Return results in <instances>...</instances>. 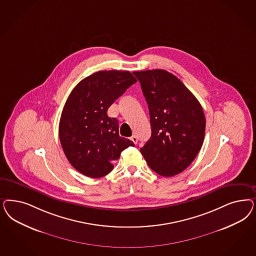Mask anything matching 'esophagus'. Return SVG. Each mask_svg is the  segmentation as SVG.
<instances>
[{
    "label": "esophagus",
    "mask_w": 256,
    "mask_h": 256,
    "mask_svg": "<svg viewBox=\"0 0 256 256\" xmlns=\"http://www.w3.org/2000/svg\"><path fill=\"white\" fill-rule=\"evenodd\" d=\"M131 140H132L134 144H136V143H138V138H136V136H132V138H131Z\"/></svg>",
    "instance_id": "obj_1"
}]
</instances>
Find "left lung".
I'll use <instances>...</instances> for the list:
<instances>
[{
  "instance_id": "obj_1",
  "label": "left lung",
  "mask_w": 256,
  "mask_h": 256,
  "mask_svg": "<svg viewBox=\"0 0 256 256\" xmlns=\"http://www.w3.org/2000/svg\"><path fill=\"white\" fill-rule=\"evenodd\" d=\"M148 104L152 136L140 148L148 166L172 177L193 162L202 146L206 116L182 82L164 70L134 72Z\"/></svg>"
}]
</instances>
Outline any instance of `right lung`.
<instances>
[{
    "label": "right lung",
    "mask_w": 256,
    "mask_h": 256,
    "mask_svg": "<svg viewBox=\"0 0 256 256\" xmlns=\"http://www.w3.org/2000/svg\"><path fill=\"white\" fill-rule=\"evenodd\" d=\"M136 82L129 72L100 70L82 79L70 92L59 122V138L68 162L91 178L109 174L132 141L120 136L118 122L108 109Z\"/></svg>",
    "instance_id": "1"
}]
</instances>
